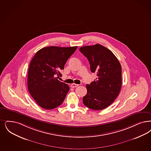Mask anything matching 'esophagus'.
Wrapping results in <instances>:
<instances>
[{
	"instance_id": "1",
	"label": "esophagus",
	"mask_w": 151,
	"mask_h": 151,
	"mask_svg": "<svg viewBox=\"0 0 151 151\" xmlns=\"http://www.w3.org/2000/svg\"><path fill=\"white\" fill-rule=\"evenodd\" d=\"M78 84H72L71 85V88H76V87H77L78 86Z\"/></svg>"
}]
</instances>
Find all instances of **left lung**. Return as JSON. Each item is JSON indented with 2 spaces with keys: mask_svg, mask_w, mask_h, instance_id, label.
Listing matches in <instances>:
<instances>
[{
  "mask_svg": "<svg viewBox=\"0 0 151 151\" xmlns=\"http://www.w3.org/2000/svg\"><path fill=\"white\" fill-rule=\"evenodd\" d=\"M80 51L88 58L92 73L97 78L86 85L87 93L83 98L85 106L93 110L107 108L120 93L122 84L121 66L109 49L97 44L84 46Z\"/></svg>",
  "mask_w": 151,
  "mask_h": 151,
  "instance_id": "obj_1",
  "label": "left lung"
}]
</instances>
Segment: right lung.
Masks as SVG:
<instances>
[{
    "mask_svg": "<svg viewBox=\"0 0 151 151\" xmlns=\"http://www.w3.org/2000/svg\"><path fill=\"white\" fill-rule=\"evenodd\" d=\"M78 47H48L40 49L31 61L27 76L28 90L37 104L45 109H54L63 103L70 90L68 85L56 76Z\"/></svg>",
    "mask_w": 151,
    "mask_h": 151,
    "instance_id": "right-lung-1",
    "label": "right lung"
}]
</instances>
